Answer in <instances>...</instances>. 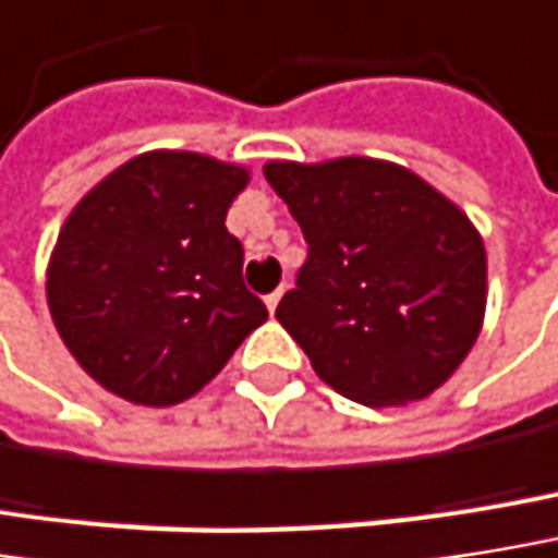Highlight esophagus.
Returning <instances> with one entry per match:
<instances>
[{
    "label": "esophagus",
    "instance_id": "34e87169",
    "mask_svg": "<svg viewBox=\"0 0 558 558\" xmlns=\"http://www.w3.org/2000/svg\"><path fill=\"white\" fill-rule=\"evenodd\" d=\"M280 296H283V287H278L275 293H268V296H265V306H268V313H275V310H278Z\"/></svg>",
    "mask_w": 558,
    "mask_h": 558
}]
</instances>
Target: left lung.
Instances as JSON below:
<instances>
[{"label": "left lung", "instance_id": "8db88e82", "mask_svg": "<svg viewBox=\"0 0 558 558\" xmlns=\"http://www.w3.org/2000/svg\"><path fill=\"white\" fill-rule=\"evenodd\" d=\"M265 178L310 245L275 316L319 380L371 409L450 380L485 319L473 220L412 169L371 156L271 159Z\"/></svg>", "mask_w": 558, "mask_h": 558}]
</instances>
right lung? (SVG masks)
<instances>
[{"instance_id": "right-lung-1", "label": "right lung", "mask_w": 558, "mask_h": 558, "mask_svg": "<svg viewBox=\"0 0 558 558\" xmlns=\"http://www.w3.org/2000/svg\"><path fill=\"white\" fill-rule=\"evenodd\" d=\"M248 178L204 153L149 149L70 210L47 262V306L98 386L133 405H178L268 319L227 229Z\"/></svg>"}]
</instances>
